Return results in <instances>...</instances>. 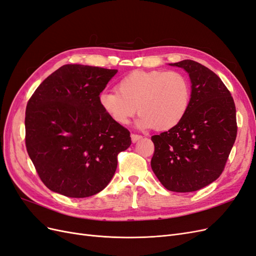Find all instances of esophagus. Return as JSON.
I'll return each mask as SVG.
<instances>
[{"label":"esophagus","mask_w":256,"mask_h":256,"mask_svg":"<svg viewBox=\"0 0 256 256\" xmlns=\"http://www.w3.org/2000/svg\"><path fill=\"white\" fill-rule=\"evenodd\" d=\"M140 138H142V136L136 134H131V141H132L134 143H136V141L140 140Z\"/></svg>","instance_id":"esophagus-1"}]
</instances>
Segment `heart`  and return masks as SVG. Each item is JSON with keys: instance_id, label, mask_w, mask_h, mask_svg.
<instances>
[{"instance_id": "heart-1", "label": "heart", "mask_w": 256, "mask_h": 256, "mask_svg": "<svg viewBox=\"0 0 256 256\" xmlns=\"http://www.w3.org/2000/svg\"><path fill=\"white\" fill-rule=\"evenodd\" d=\"M118 90L100 92L98 100L118 125H127L138 112V127L166 131L182 120L191 102L190 81L180 72H131L118 82Z\"/></svg>"}]
</instances>
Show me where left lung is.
Segmentation results:
<instances>
[{"mask_svg": "<svg viewBox=\"0 0 256 256\" xmlns=\"http://www.w3.org/2000/svg\"><path fill=\"white\" fill-rule=\"evenodd\" d=\"M192 83L187 114L174 128L152 136L150 166L164 187L174 192L202 189L218 178L237 136L236 106L230 90L210 69L184 60Z\"/></svg>", "mask_w": 256, "mask_h": 256, "instance_id": "obj_1", "label": "left lung"}]
</instances>
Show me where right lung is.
<instances>
[{"mask_svg": "<svg viewBox=\"0 0 256 256\" xmlns=\"http://www.w3.org/2000/svg\"><path fill=\"white\" fill-rule=\"evenodd\" d=\"M116 69L68 64L51 74L26 104V146L44 186L68 198L104 190L131 144L129 130L113 122L99 95Z\"/></svg>", "mask_w": 256, "mask_h": 256, "instance_id": "obj_1", "label": "right lung"}]
</instances>
